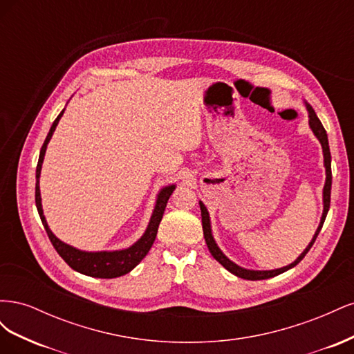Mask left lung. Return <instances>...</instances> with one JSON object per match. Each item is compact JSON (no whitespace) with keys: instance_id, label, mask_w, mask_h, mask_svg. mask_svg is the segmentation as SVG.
Here are the masks:
<instances>
[{"instance_id":"1","label":"left lung","mask_w":354,"mask_h":354,"mask_svg":"<svg viewBox=\"0 0 354 354\" xmlns=\"http://www.w3.org/2000/svg\"><path fill=\"white\" fill-rule=\"evenodd\" d=\"M306 108H307V112H308V125L310 128H312L313 134L317 137V140L320 142V145H322V151H324V162H325V169H326V180H325V186H324V212H322V218H320V223H319V227L315 233V236L312 239V242H310L307 245V248L299 254L298 259L288 264L285 267H281V269H274V270H248V269H243V267L234 264L233 261H230L226 255H224L221 252V250L217 246L216 241H214V236H212V232H211V221H209V214H208V209L207 207L203 205V202L199 201V207H201V216H202V229H203V238H205V242H207V246L208 250L211 252V255L216 259L224 269H227L230 273H233L234 276L238 277H242V279H248V281H261V279H269V277H273V276H277L281 274L289 269H292V267H295L299 261H301L306 254L310 251V248H312L317 234L320 232V229H322L324 223H325V218H326V214L329 211V203H330V185H332V173H330V152H329V143H328V134L325 131V128L322 125V122L319 121V118L316 115V112L313 111L312 106H310L307 102H306Z\"/></svg>"}]
</instances>
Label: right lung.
<instances>
[{
	"label": "right lung",
	"mask_w": 354,
	"mask_h": 354,
	"mask_svg": "<svg viewBox=\"0 0 354 354\" xmlns=\"http://www.w3.org/2000/svg\"><path fill=\"white\" fill-rule=\"evenodd\" d=\"M63 113H65V109L59 113L55 122H53L50 131L46 137V142L41 147L38 165H37L35 203H37V209H38V214H39L41 221H42V226H44L48 238H50L53 246H55L56 251L59 252V255L68 263L69 267H72L73 270H77L82 274L91 276V277H100V279H112V277H120L122 274H127L128 272H131L134 267L145 259L149 250L152 248V245L156 238V233H158L159 223H160V220H162V216H164L167 202H168L171 194L174 192L176 185L165 186L160 189V192L158 194V198H156V203H155L151 221H149V224H147L146 232L143 233V236L140 239L130 246V248L120 250V251L88 252V251H81L78 248H73V246L62 242L59 238L55 236V233L50 230L47 220L44 217V212H42L41 194H39V176H41L42 160H44V155L47 151V145L50 142L53 133H55Z\"/></svg>",
	"instance_id": "obj_1"
}]
</instances>
